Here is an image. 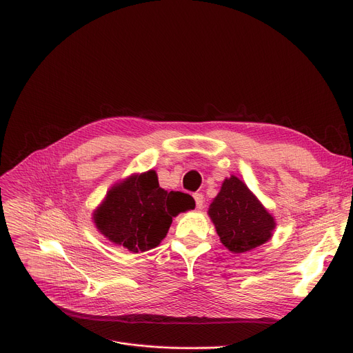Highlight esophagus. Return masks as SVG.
Returning <instances> with one entry per match:
<instances>
[{"instance_id":"34e87169","label":"esophagus","mask_w":353,"mask_h":353,"mask_svg":"<svg viewBox=\"0 0 353 353\" xmlns=\"http://www.w3.org/2000/svg\"><path fill=\"white\" fill-rule=\"evenodd\" d=\"M193 197H194L197 209H201V208H203V201H205V200H203V194H201V193H194Z\"/></svg>"}]
</instances>
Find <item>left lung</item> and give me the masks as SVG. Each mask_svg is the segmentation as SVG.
I'll return each instance as SVG.
<instances>
[{
	"instance_id": "8db88e82",
	"label": "left lung",
	"mask_w": 353,
	"mask_h": 353,
	"mask_svg": "<svg viewBox=\"0 0 353 353\" xmlns=\"http://www.w3.org/2000/svg\"><path fill=\"white\" fill-rule=\"evenodd\" d=\"M220 242L232 253H245L266 243L276 228L274 217L236 176L226 177L208 212Z\"/></svg>"
}]
</instances>
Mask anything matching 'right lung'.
<instances>
[{
	"mask_svg": "<svg viewBox=\"0 0 353 353\" xmlns=\"http://www.w3.org/2000/svg\"><path fill=\"white\" fill-rule=\"evenodd\" d=\"M193 209L192 196L161 189L157 173L148 170L111 186L92 212V221L108 242L139 253L159 246L173 217Z\"/></svg>",
	"mask_w": 353,
	"mask_h": 353,
	"instance_id": "1",
	"label": "right lung"
}]
</instances>
